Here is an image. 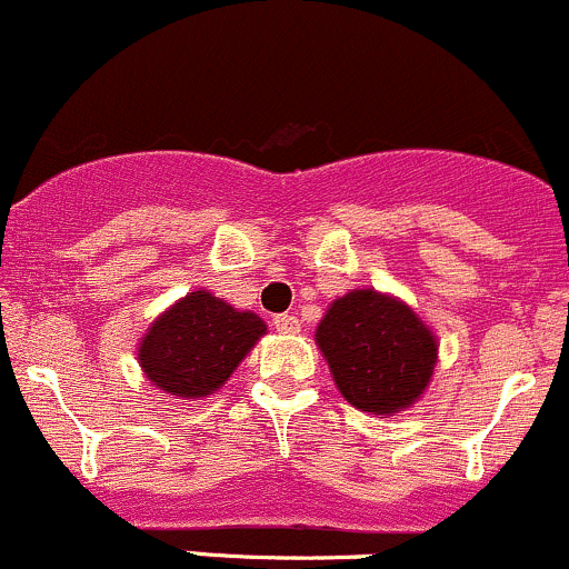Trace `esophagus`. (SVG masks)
I'll list each match as a JSON object with an SVG mask.
<instances>
[{
  "label": "esophagus",
  "instance_id": "34e87169",
  "mask_svg": "<svg viewBox=\"0 0 569 569\" xmlns=\"http://www.w3.org/2000/svg\"><path fill=\"white\" fill-rule=\"evenodd\" d=\"M272 327L278 329L280 335H297V332H299V327H302V323H299V318H297V316L283 313V316H274V318H272Z\"/></svg>",
  "mask_w": 569,
  "mask_h": 569
}]
</instances>
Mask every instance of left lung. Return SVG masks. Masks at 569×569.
Here are the masks:
<instances>
[{"mask_svg": "<svg viewBox=\"0 0 569 569\" xmlns=\"http://www.w3.org/2000/svg\"><path fill=\"white\" fill-rule=\"evenodd\" d=\"M316 346L340 395L370 416L413 408L435 376L437 335L408 302L376 289L337 297Z\"/></svg>", "mask_w": 569, "mask_h": 569, "instance_id": "left-lung-1", "label": "left lung"}]
</instances>
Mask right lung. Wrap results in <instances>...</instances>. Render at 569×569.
I'll return each mask as SVG.
<instances>
[{
  "label": "right lung",
  "mask_w": 569,
  "mask_h": 569,
  "mask_svg": "<svg viewBox=\"0 0 569 569\" xmlns=\"http://www.w3.org/2000/svg\"><path fill=\"white\" fill-rule=\"evenodd\" d=\"M264 335L267 323L251 310H237L199 289L180 297L148 327L137 361L156 389L193 402L216 395Z\"/></svg>",
  "instance_id": "add662e5"
}]
</instances>
